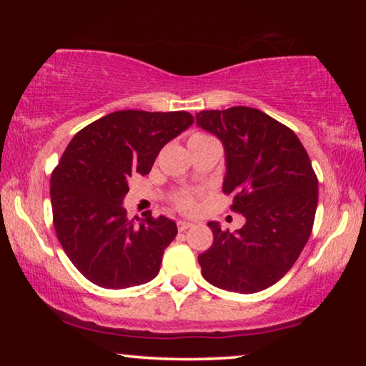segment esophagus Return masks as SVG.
Here are the masks:
<instances>
[{
	"mask_svg": "<svg viewBox=\"0 0 366 366\" xmlns=\"http://www.w3.org/2000/svg\"><path fill=\"white\" fill-rule=\"evenodd\" d=\"M193 223L192 222H184V219H182V222H178V229L179 232H187L188 228H192Z\"/></svg>",
	"mask_w": 366,
	"mask_h": 366,
	"instance_id": "obj_1",
	"label": "esophagus"
}]
</instances>
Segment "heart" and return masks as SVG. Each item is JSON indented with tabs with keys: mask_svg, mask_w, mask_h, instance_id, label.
I'll list each match as a JSON object with an SVG mask.
<instances>
[{
	"mask_svg": "<svg viewBox=\"0 0 366 366\" xmlns=\"http://www.w3.org/2000/svg\"><path fill=\"white\" fill-rule=\"evenodd\" d=\"M209 139H213V138L208 137V134L194 133V134H192V138H189V142H209ZM177 204L179 209H183V212H193V208H194V202L189 194H182V197L177 199Z\"/></svg>",
	"mask_w": 366,
	"mask_h": 366,
	"instance_id": "b5f03b06",
	"label": "heart"
}]
</instances>
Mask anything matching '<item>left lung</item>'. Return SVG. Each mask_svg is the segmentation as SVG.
Listing matches in <instances>:
<instances>
[{
  "instance_id": "8db88e82",
  "label": "left lung",
  "mask_w": 366,
  "mask_h": 366,
  "mask_svg": "<svg viewBox=\"0 0 366 366\" xmlns=\"http://www.w3.org/2000/svg\"><path fill=\"white\" fill-rule=\"evenodd\" d=\"M198 128L223 144V192L244 224L223 232L209 222L213 244L198 257L203 278L233 293H258L283 278L313 228L318 179L297 134L259 109L197 113Z\"/></svg>"
}]
</instances>
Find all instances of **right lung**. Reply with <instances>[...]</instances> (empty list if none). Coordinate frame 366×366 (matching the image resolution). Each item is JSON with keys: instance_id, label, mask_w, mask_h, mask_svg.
I'll list each match as a JSON object with an SVG mask.
<instances>
[{"instance_id": "1", "label": "right lung", "mask_w": 366, "mask_h": 366, "mask_svg": "<svg viewBox=\"0 0 366 366\" xmlns=\"http://www.w3.org/2000/svg\"><path fill=\"white\" fill-rule=\"evenodd\" d=\"M193 124L187 112L122 109L74 134L51 174L53 222L64 253L98 287L148 283L177 237L163 214L128 219L123 202L134 174L149 173L159 149Z\"/></svg>"}]
</instances>
